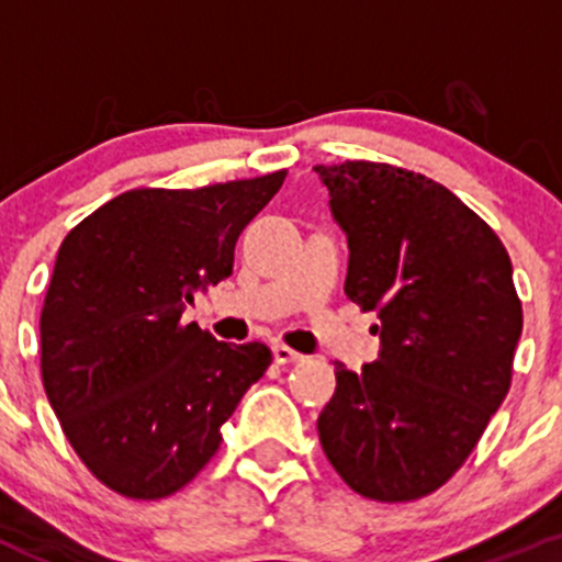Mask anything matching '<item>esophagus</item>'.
I'll return each mask as SVG.
<instances>
[{
    "label": "esophagus",
    "mask_w": 562,
    "mask_h": 562,
    "mask_svg": "<svg viewBox=\"0 0 562 562\" xmlns=\"http://www.w3.org/2000/svg\"><path fill=\"white\" fill-rule=\"evenodd\" d=\"M271 353H274L277 364H293V361H302L304 359L302 353H296V350L288 348V345H282V342L271 345Z\"/></svg>",
    "instance_id": "esophagus-1"
}]
</instances>
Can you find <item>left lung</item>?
Wrapping results in <instances>:
<instances>
[{
	"label": "left lung",
	"mask_w": 562,
	"mask_h": 562,
	"mask_svg": "<svg viewBox=\"0 0 562 562\" xmlns=\"http://www.w3.org/2000/svg\"><path fill=\"white\" fill-rule=\"evenodd\" d=\"M348 239L345 293L375 310L378 361H334L317 435L345 484L416 501L462 468L506 400L522 334L514 269L495 231L451 190L386 162L315 166Z\"/></svg>",
	"instance_id": "left-lung-1"
}]
</instances>
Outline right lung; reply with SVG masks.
<instances>
[{
	"label": "right lung",
	"instance_id": "add662e5",
	"mask_svg": "<svg viewBox=\"0 0 562 562\" xmlns=\"http://www.w3.org/2000/svg\"><path fill=\"white\" fill-rule=\"evenodd\" d=\"M285 171L201 190H130L67 234L40 315V370L67 440L113 492L157 501L190 484L263 378V342L181 323L234 274V247Z\"/></svg>",
	"mask_w": 562,
	"mask_h": 562
}]
</instances>
